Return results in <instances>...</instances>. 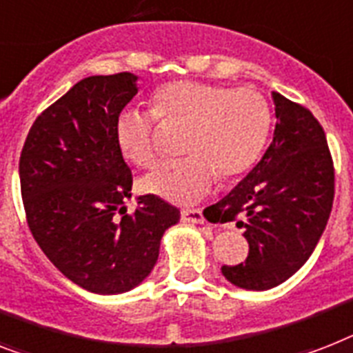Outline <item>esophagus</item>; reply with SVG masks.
Segmentation results:
<instances>
[{
  "instance_id": "34e87169",
  "label": "esophagus",
  "mask_w": 353,
  "mask_h": 353,
  "mask_svg": "<svg viewBox=\"0 0 353 353\" xmlns=\"http://www.w3.org/2000/svg\"><path fill=\"white\" fill-rule=\"evenodd\" d=\"M181 219L186 223H205V216L199 208H183Z\"/></svg>"
}]
</instances>
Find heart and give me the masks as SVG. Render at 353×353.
I'll return each mask as SVG.
<instances>
[{"mask_svg":"<svg viewBox=\"0 0 353 353\" xmlns=\"http://www.w3.org/2000/svg\"><path fill=\"white\" fill-rule=\"evenodd\" d=\"M152 112L125 108L114 134L121 154L139 168H154L161 157L156 121L186 127L183 159L167 163L145 177L143 188L172 203L197 201L214 181H230L257 161L270 132L272 112L254 87H223L176 79L154 90Z\"/></svg>","mask_w":353,"mask_h":353,"instance_id":"heart-1","label":"heart"}]
</instances>
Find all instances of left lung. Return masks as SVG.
I'll use <instances>...</instances> for the list:
<instances>
[{
  "instance_id": "obj_1",
  "label": "left lung",
  "mask_w": 353,
  "mask_h": 353,
  "mask_svg": "<svg viewBox=\"0 0 353 353\" xmlns=\"http://www.w3.org/2000/svg\"><path fill=\"white\" fill-rule=\"evenodd\" d=\"M276 130L254 170L212 205L221 223L245 228V263L223 276L246 290H268L305 265L330 217L335 170L325 130L306 107L274 94Z\"/></svg>"
}]
</instances>
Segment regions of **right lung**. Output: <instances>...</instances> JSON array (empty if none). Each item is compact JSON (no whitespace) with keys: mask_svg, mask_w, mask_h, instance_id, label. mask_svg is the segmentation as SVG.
Listing matches in <instances>:
<instances>
[{"mask_svg":"<svg viewBox=\"0 0 353 353\" xmlns=\"http://www.w3.org/2000/svg\"><path fill=\"white\" fill-rule=\"evenodd\" d=\"M130 72L90 76L37 116L19 157L28 228L63 276L123 294L148 276L179 210L141 196L127 214L132 170L116 143L117 114L137 94Z\"/></svg>","mask_w":353,"mask_h":353,"instance_id":"1","label":"right lung"}]
</instances>
